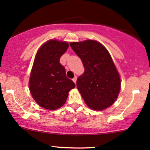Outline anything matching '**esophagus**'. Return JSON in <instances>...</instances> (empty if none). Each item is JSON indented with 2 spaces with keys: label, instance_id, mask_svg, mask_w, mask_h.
Wrapping results in <instances>:
<instances>
[{
  "label": "esophagus",
  "instance_id": "1",
  "mask_svg": "<svg viewBox=\"0 0 150 150\" xmlns=\"http://www.w3.org/2000/svg\"><path fill=\"white\" fill-rule=\"evenodd\" d=\"M72 80H73L74 83H76V81H77V77H74V78L72 79Z\"/></svg>",
  "mask_w": 150,
  "mask_h": 150
}]
</instances>
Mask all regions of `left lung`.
I'll list each match as a JSON object with an SVG mask.
<instances>
[{
	"label": "left lung",
	"mask_w": 150,
	"mask_h": 150,
	"mask_svg": "<svg viewBox=\"0 0 150 150\" xmlns=\"http://www.w3.org/2000/svg\"><path fill=\"white\" fill-rule=\"evenodd\" d=\"M70 46L85 67L84 73L77 80V88L86 105L95 110L109 108L117 98L121 86L120 75L109 52L93 40L72 42Z\"/></svg>",
	"instance_id": "1"
}]
</instances>
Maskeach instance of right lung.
<instances>
[{
	"label": "right lung",
	"mask_w": 150,
	"mask_h": 150,
	"mask_svg": "<svg viewBox=\"0 0 150 150\" xmlns=\"http://www.w3.org/2000/svg\"><path fill=\"white\" fill-rule=\"evenodd\" d=\"M68 47L67 42L50 40L41 46L35 55L29 88L35 101L45 109L56 110L62 107L69 91L75 87L60 63V57Z\"/></svg>",
	"instance_id": "1"
}]
</instances>
